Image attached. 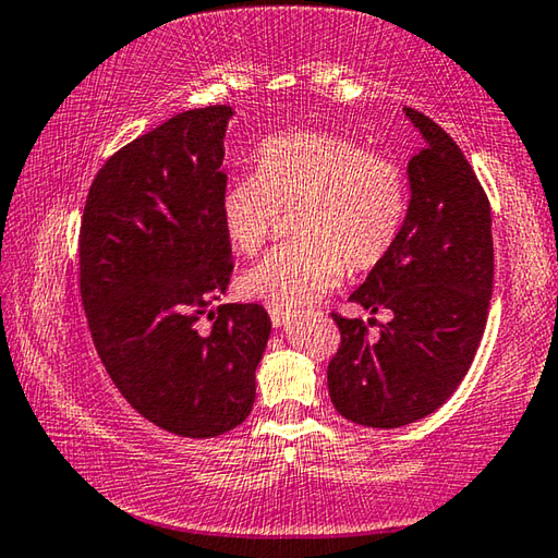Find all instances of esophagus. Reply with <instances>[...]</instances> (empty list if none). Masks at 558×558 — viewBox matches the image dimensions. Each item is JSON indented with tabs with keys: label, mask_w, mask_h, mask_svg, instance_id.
Instances as JSON below:
<instances>
[{
	"label": "esophagus",
	"mask_w": 558,
	"mask_h": 558,
	"mask_svg": "<svg viewBox=\"0 0 558 558\" xmlns=\"http://www.w3.org/2000/svg\"><path fill=\"white\" fill-rule=\"evenodd\" d=\"M268 314H270L272 327H286V322L290 319V312L286 307H268Z\"/></svg>",
	"instance_id": "esophagus-1"
}]
</instances>
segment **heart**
<instances>
[{
  "instance_id": "b5f03b06",
  "label": "heart",
  "mask_w": 558,
  "mask_h": 558,
  "mask_svg": "<svg viewBox=\"0 0 558 558\" xmlns=\"http://www.w3.org/2000/svg\"><path fill=\"white\" fill-rule=\"evenodd\" d=\"M280 211L298 239L253 266L244 288L276 307H295L337 288L347 263L371 270L388 256L408 215V182L390 156L329 131H286L253 150V175L229 180L219 221L229 246L256 256Z\"/></svg>"
}]
</instances>
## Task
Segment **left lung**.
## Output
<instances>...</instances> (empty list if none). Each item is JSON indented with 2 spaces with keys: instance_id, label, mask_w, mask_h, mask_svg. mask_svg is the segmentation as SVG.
<instances>
[{
  "instance_id": "1",
  "label": "left lung",
  "mask_w": 558,
  "mask_h": 558,
  "mask_svg": "<svg viewBox=\"0 0 558 558\" xmlns=\"http://www.w3.org/2000/svg\"><path fill=\"white\" fill-rule=\"evenodd\" d=\"M422 150L408 166L410 207L388 256L349 298L390 312L378 337L333 314L341 343L329 361L333 408L363 427L395 429L427 417L469 373L493 295L490 202L456 141L404 107ZM378 319H368L373 327Z\"/></svg>"
}]
</instances>
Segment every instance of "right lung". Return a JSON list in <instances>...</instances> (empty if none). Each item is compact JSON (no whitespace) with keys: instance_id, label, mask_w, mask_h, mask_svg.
Listing matches in <instances>:
<instances>
[{"instance_id":"add662e5","label":"right lung","mask_w":558,"mask_h":558,"mask_svg":"<svg viewBox=\"0 0 558 558\" xmlns=\"http://www.w3.org/2000/svg\"><path fill=\"white\" fill-rule=\"evenodd\" d=\"M231 114L227 105L182 111L119 148L80 225V292L109 378L141 417L190 439L248 417L270 337L260 305L209 310L234 270L219 221Z\"/></svg>"}]
</instances>
